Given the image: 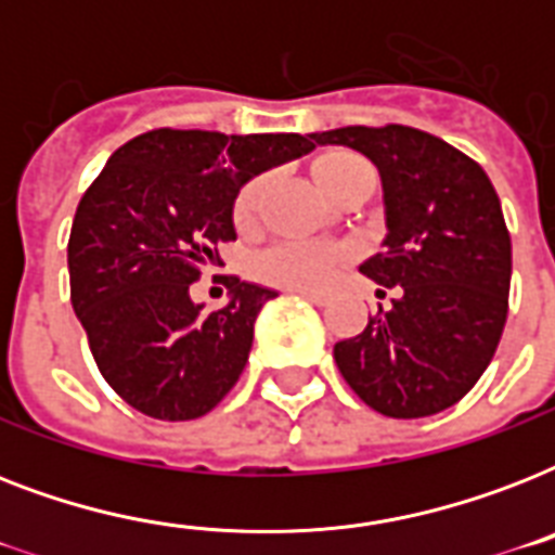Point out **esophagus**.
Masks as SVG:
<instances>
[{"mask_svg": "<svg viewBox=\"0 0 555 555\" xmlns=\"http://www.w3.org/2000/svg\"><path fill=\"white\" fill-rule=\"evenodd\" d=\"M296 294L302 296V299H308V302H313V305H328V296L325 294H317V291H296Z\"/></svg>", "mask_w": 555, "mask_h": 555, "instance_id": "34e87169", "label": "esophagus"}]
</instances>
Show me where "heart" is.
Here are the masks:
<instances>
[{
	"mask_svg": "<svg viewBox=\"0 0 555 555\" xmlns=\"http://www.w3.org/2000/svg\"><path fill=\"white\" fill-rule=\"evenodd\" d=\"M371 169L360 155L354 152H325L317 164H313V176L317 184L322 186L325 195H334L339 186L360 172ZM268 192V176L250 178L247 184L238 190L233 204V218L238 227H250L259 216L261 198ZM346 264V250L337 244L325 242H279L270 250L261 253L259 273L270 282L285 287H322L328 279L337 276V270Z\"/></svg>",
	"mask_w": 555,
	"mask_h": 555,
	"instance_id": "b5f03b06",
	"label": "heart"
}]
</instances>
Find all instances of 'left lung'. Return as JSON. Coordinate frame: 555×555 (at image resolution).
Here are the masks:
<instances>
[{"instance_id":"left-lung-1","label":"left lung","mask_w":555,"mask_h":555,"mask_svg":"<svg viewBox=\"0 0 555 555\" xmlns=\"http://www.w3.org/2000/svg\"><path fill=\"white\" fill-rule=\"evenodd\" d=\"M379 169L388 235L360 273L397 287L363 334L334 346L339 374L386 417H429L478 383L507 322L513 244L490 178L469 155L412 126L311 134Z\"/></svg>"}]
</instances>
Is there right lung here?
<instances>
[{"instance_id": "1", "label": "right lung", "mask_w": 555, "mask_h": 555, "mask_svg": "<svg viewBox=\"0 0 555 555\" xmlns=\"http://www.w3.org/2000/svg\"><path fill=\"white\" fill-rule=\"evenodd\" d=\"M313 150L308 134L152 129L106 160L68 238L72 305L100 374L155 421H195L242 377L253 322L276 291L230 276L218 311L190 299L233 242L244 181Z\"/></svg>"}]
</instances>
